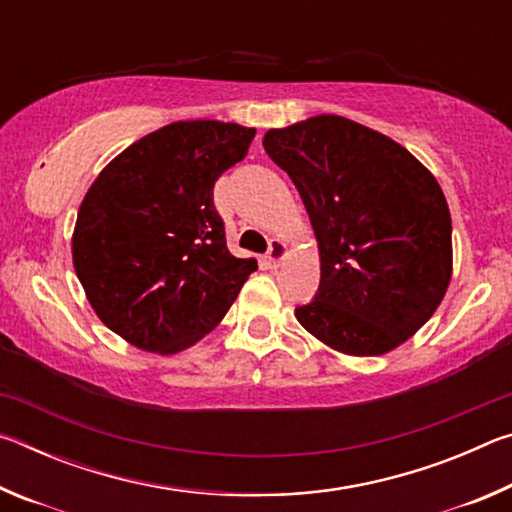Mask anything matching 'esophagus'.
Segmentation results:
<instances>
[{
	"mask_svg": "<svg viewBox=\"0 0 512 512\" xmlns=\"http://www.w3.org/2000/svg\"><path fill=\"white\" fill-rule=\"evenodd\" d=\"M287 255H289V246L280 239H273L271 246H268V253H266V264L271 268H277L284 262V259H287Z\"/></svg>",
	"mask_w": 512,
	"mask_h": 512,
	"instance_id": "obj_1",
	"label": "esophagus"
}]
</instances>
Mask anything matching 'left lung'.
I'll list each match as a JSON object with an SVG mask.
<instances>
[{"mask_svg":"<svg viewBox=\"0 0 512 512\" xmlns=\"http://www.w3.org/2000/svg\"><path fill=\"white\" fill-rule=\"evenodd\" d=\"M262 144L296 185L320 250V287L298 323L352 357L411 339L452 280V216L433 173L339 115L271 128Z\"/></svg>","mask_w":512,"mask_h":512,"instance_id":"1","label":"left lung"}]
</instances>
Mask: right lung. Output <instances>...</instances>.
Returning <instances> with one entry per match:
<instances>
[{
    "instance_id": "1",
    "label": "right lung",
    "mask_w": 512,
    "mask_h": 512,
    "mask_svg": "<svg viewBox=\"0 0 512 512\" xmlns=\"http://www.w3.org/2000/svg\"><path fill=\"white\" fill-rule=\"evenodd\" d=\"M253 137L225 121H173L121 151L85 194L74 271L101 323L135 348L187 350L257 271L230 253L214 207V183Z\"/></svg>"
}]
</instances>
